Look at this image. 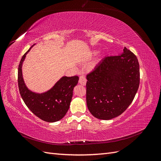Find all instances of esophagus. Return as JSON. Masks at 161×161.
<instances>
[{
    "label": "esophagus",
    "instance_id": "1",
    "mask_svg": "<svg viewBox=\"0 0 161 161\" xmlns=\"http://www.w3.org/2000/svg\"><path fill=\"white\" fill-rule=\"evenodd\" d=\"M79 82V83H80V85H83V86L86 85V78H85V76L84 75H80V76Z\"/></svg>",
    "mask_w": 161,
    "mask_h": 161
}]
</instances>
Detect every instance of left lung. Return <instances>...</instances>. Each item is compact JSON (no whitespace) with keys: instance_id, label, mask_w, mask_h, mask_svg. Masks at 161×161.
I'll use <instances>...</instances> for the list:
<instances>
[{"instance_id":"left-lung-1","label":"left lung","mask_w":161,"mask_h":161,"mask_svg":"<svg viewBox=\"0 0 161 161\" xmlns=\"http://www.w3.org/2000/svg\"><path fill=\"white\" fill-rule=\"evenodd\" d=\"M120 55L105 57L86 76V105L99 119L119 116L134 100L140 84V66L125 47Z\"/></svg>"}]
</instances>
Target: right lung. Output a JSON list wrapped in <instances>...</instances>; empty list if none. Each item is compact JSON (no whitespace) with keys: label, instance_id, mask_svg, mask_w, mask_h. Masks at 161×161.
Instances as JSON below:
<instances>
[{"label":"right lung","instance_id":"obj_1","mask_svg":"<svg viewBox=\"0 0 161 161\" xmlns=\"http://www.w3.org/2000/svg\"><path fill=\"white\" fill-rule=\"evenodd\" d=\"M32 47L23 56L19 65V92L24 103L33 114L47 122H55L64 118L69 110L73 89L78 83L79 76H62L52 89L42 93H37L30 91L23 80L22 65L27 53Z\"/></svg>","mask_w":161,"mask_h":161}]
</instances>
